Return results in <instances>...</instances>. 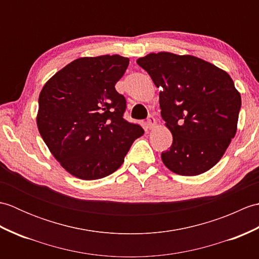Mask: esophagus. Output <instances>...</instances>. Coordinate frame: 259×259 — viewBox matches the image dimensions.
Masks as SVG:
<instances>
[{"label": "esophagus", "instance_id": "34e87169", "mask_svg": "<svg viewBox=\"0 0 259 259\" xmlns=\"http://www.w3.org/2000/svg\"><path fill=\"white\" fill-rule=\"evenodd\" d=\"M156 124H157L156 119L153 118L152 115H149V117H148V119H147V125H148V128H149V129L155 128Z\"/></svg>", "mask_w": 259, "mask_h": 259}]
</instances>
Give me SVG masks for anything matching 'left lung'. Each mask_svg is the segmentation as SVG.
<instances>
[{
	"label": "left lung",
	"instance_id": "obj_1",
	"mask_svg": "<svg viewBox=\"0 0 259 259\" xmlns=\"http://www.w3.org/2000/svg\"><path fill=\"white\" fill-rule=\"evenodd\" d=\"M160 89L161 117L172 145L161 153L169 170L181 176L208 171L237 131L241 98L227 72L205 60L169 52L137 60Z\"/></svg>",
	"mask_w": 259,
	"mask_h": 259
}]
</instances>
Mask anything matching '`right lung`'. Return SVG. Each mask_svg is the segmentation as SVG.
Masks as SVG:
<instances>
[{
  "label": "right lung",
  "mask_w": 259,
  "mask_h": 259,
  "mask_svg": "<svg viewBox=\"0 0 259 259\" xmlns=\"http://www.w3.org/2000/svg\"><path fill=\"white\" fill-rule=\"evenodd\" d=\"M128 65L129 59L118 54L80 58L41 90L38 133L54 158L76 178L111 175L145 133L123 119L125 98L114 88Z\"/></svg>",
  "instance_id": "1"
}]
</instances>
